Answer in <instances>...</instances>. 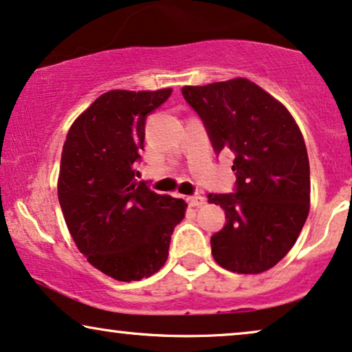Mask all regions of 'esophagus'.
Listing matches in <instances>:
<instances>
[{
	"label": "esophagus",
	"instance_id": "esophagus-1",
	"mask_svg": "<svg viewBox=\"0 0 352 352\" xmlns=\"http://www.w3.org/2000/svg\"><path fill=\"white\" fill-rule=\"evenodd\" d=\"M187 202H189L190 207H200V205L205 204V197L200 194H195V195H190V197H187Z\"/></svg>",
	"mask_w": 352,
	"mask_h": 352
}]
</instances>
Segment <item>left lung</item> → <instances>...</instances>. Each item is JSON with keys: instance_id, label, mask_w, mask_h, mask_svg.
<instances>
[{"instance_id": "8db88e82", "label": "left lung", "mask_w": 352, "mask_h": 352, "mask_svg": "<svg viewBox=\"0 0 352 352\" xmlns=\"http://www.w3.org/2000/svg\"><path fill=\"white\" fill-rule=\"evenodd\" d=\"M217 157L231 152L234 190L208 194L226 225L210 239L218 265L262 273L293 248L309 215L310 170L304 137L289 111L248 79L182 87Z\"/></svg>"}]
</instances>
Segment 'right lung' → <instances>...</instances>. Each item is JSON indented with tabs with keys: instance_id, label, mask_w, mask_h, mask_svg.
Returning <instances> with one entry per match:
<instances>
[{
	"instance_id": "1",
	"label": "right lung",
	"mask_w": 352,
	"mask_h": 352,
	"mask_svg": "<svg viewBox=\"0 0 352 352\" xmlns=\"http://www.w3.org/2000/svg\"><path fill=\"white\" fill-rule=\"evenodd\" d=\"M173 90L103 94L74 121L61 155L58 199L87 260L118 281H139L165 265L187 204L157 194L135 170L145 121Z\"/></svg>"
}]
</instances>
